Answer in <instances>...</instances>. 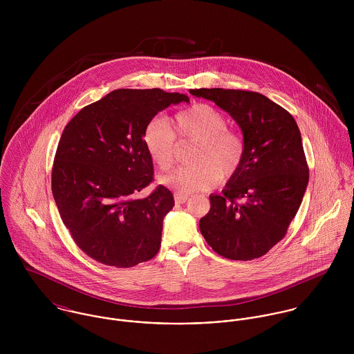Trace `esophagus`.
I'll use <instances>...</instances> for the list:
<instances>
[{"mask_svg": "<svg viewBox=\"0 0 354 354\" xmlns=\"http://www.w3.org/2000/svg\"><path fill=\"white\" fill-rule=\"evenodd\" d=\"M189 199V196L188 195H184V194H174V201L177 204H184V203L187 202Z\"/></svg>", "mask_w": 354, "mask_h": 354, "instance_id": "esophagus-1", "label": "esophagus"}]
</instances>
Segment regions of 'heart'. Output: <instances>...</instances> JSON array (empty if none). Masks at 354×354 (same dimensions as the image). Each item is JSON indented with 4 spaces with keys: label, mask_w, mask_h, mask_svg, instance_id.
Returning a JSON list of instances; mask_svg holds the SVG:
<instances>
[{
    "label": "heart",
    "mask_w": 354,
    "mask_h": 354,
    "mask_svg": "<svg viewBox=\"0 0 354 354\" xmlns=\"http://www.w3.org/2000/svg\"><path fill=\"white\" fill-rule=\"evenodd\" d=\"M178 140L198 142L189 162L176 171L160 177V183L180 194L205 191L215 187L222 176L229 178L240 169L244 145L241 138L227 128L222 111L207 103H195L174 114L169 122L153 118L143 133V143L153 163L167 171L176 162Z\"/></svg>",
    "instance_id": "1"
}]
</instances>
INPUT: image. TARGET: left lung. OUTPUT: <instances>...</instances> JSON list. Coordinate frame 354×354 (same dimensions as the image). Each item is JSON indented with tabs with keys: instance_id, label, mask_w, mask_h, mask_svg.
Segmentation results:
<instances>
[{
	"instance_id": "8db88e82",
	"label": "left lung",
	"mask_w": 354,
	"mask_h": 354,
	"mask_svg": "<svg viewBox=\"0 0 354 354\" xmlns=\"http://www.w3.org/2000/svg\"><path fill=\"white\" fill-rule=\"evenodd\" d=\"M191 94L212 101L239 124L244 139L240 169L199 222L207 244L223 257L252 260L286 234L309 180L296 120L267 97L241 90L199 88Z\"/></svg>"
}]
</instances>
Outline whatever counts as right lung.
Listing matches in <instances>:
<instances>
[{"instance_id": "1", "label": "right lung", "mask_w": 354, "mask_h": 354, "mask_svg": "<svg viewBox=\"0 0 354 354\" xmlns=\"http://www.w3.org/2000/svg\"><path fill=\"white\" fill-rule=\"evenodd\" d=\"M180 102L189 98L159 88L114 90L83 107L61 135L54 202L77 247L102 264L133 267L159 251L174 199L163 185L138 198L153 174L143 133L159 111Z\"/></svg>"}]
</instances>
